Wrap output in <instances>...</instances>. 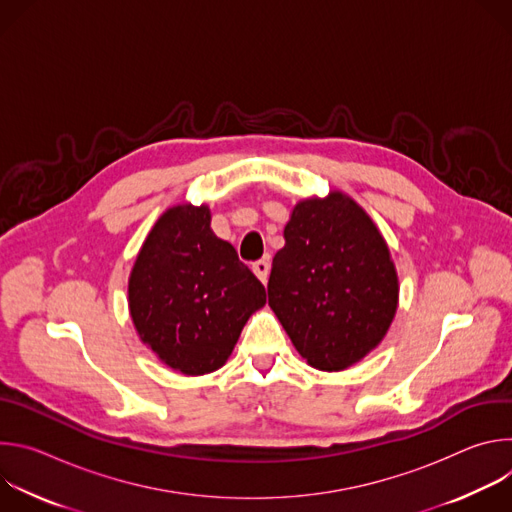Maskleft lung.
I'll list each match as a JSON object with an SVG mask.
<instances>
[{"label":"left lung","mask_w":512,"mask_h":512,"mask_svg":"<svg viewBox=\"0 0 512 512\" xmlns=\"http://www.w3.org/2000/svg\"><path fill=\"white\" fill-rule=\"evenodd\" d=\"M265 302V287L235 247L210 231L206 206L162 214L129 279V310L141 340L184 375L221 369Z\"/></svg>","instance_id":"1"}]
</instances>
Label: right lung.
<instances>
[{
  "label": "right lung",
  "instance_id": "1",
  "mask_svg": "<svg viewBox=\"0 0 512 512\" xmlns=\"http://www.w3.org/2000/svg\"><path fill=\"white\" fill-rule=\"evenodd\" d=\"M275 253L269 306L298 352L320 371H342L375 348L397 310L389 249L348 196L294 208Z\"/></svg>",
  "mask_w": 512,
  "mask_h": 512
}]
</instances>
